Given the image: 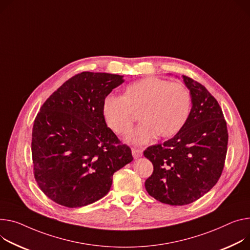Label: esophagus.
Masks as SVG:
<instances>
[{"mask_svg": "<svg viewBox=\"0 0 250 250\" xmlns=\"http://www.w3.org/2000/svg\"><path fill=\"white\" fill-rule=\"evenodd\" d=\"M131 152L134 158H139L141 156H143V150L140 148H131Z\"/></svg>", "mask_w": 250, "mask_h": 250, "instance_id": "34e87169", "label": "esophagus"}]
</instances>
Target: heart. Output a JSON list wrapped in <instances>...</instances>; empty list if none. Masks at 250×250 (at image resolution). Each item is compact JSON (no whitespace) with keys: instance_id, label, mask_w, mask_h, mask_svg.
<instances>
[{"instance_id":"obj_1","label":"heart","mask_w":250,"mask_h":250,"mask_svg":"<svg viewBox=\"0 0 250 250\" xmlns=\"http://www.w3.org/2000/svg\"><path fill=\"white\" fill-rule=\"evenodd\" d=\"M190 109L191 96L185 84L154 77L129 83L123 97L106 96L102 105L106 125L119 135L130 132L132 115L140 113L142 124L127 138L133 145L147 144L157 135L173 137L185 126Z\"/></svg>"}]
</instances>
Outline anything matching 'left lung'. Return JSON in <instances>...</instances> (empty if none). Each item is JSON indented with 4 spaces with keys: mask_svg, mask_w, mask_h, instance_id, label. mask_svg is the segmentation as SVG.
<instances>
[{
    "mask_svg": "<svg viewBox=\"0 0 250 250\" xmlns=\"http://www.w3.org/2000/svg\"><path fill=\"white\" fill-rule=\"evenodd\" d=\"M183 80L192 104L188 122L173 138L144 151L153 166L146 189L156 200L170 206L191 203L216 185L229 142L217 101L201 83L187 76Z\"/></svg>",
    "mask_w": 250,
    "mask_h": 250,
    "instance_id": "1",
    "label": "left lung"
}]
</instances>
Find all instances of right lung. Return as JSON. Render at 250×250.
Wrapping results in <instances>:
<instances>
[{
	"label": "right lung",
	"mask_w": 250,
	"mask_h": 250,
	"mask_svg": "<svg viewBox=\"0 0 250 250\" xmlns=\"http://www.w3.org/2000/svg\"><path fill=\"white\" fill-rule=\"evenodd\" d=\"M124 76L83 72L63 83L34 122L32 155L41 190L66 208L104 197L112 175L132 162L130 148L107 127L102 105Z\"/></svg>",
	"instance_id": "obj_1"
}]
</instances>
